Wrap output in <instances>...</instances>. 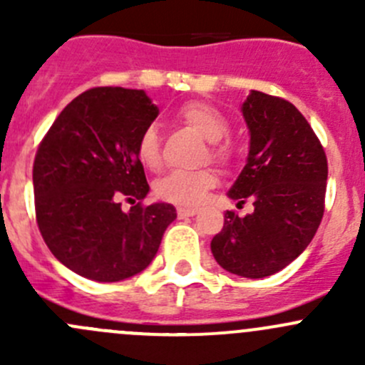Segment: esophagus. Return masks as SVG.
<instances>
[{"label":"esophagus","instance_id":"obj_1","mask_svg":"<svg viewBox=\"0 0 365 365\" xmlns=\"http://www.w3.org/2000/svg\"><path fill=\"white\" fill-rule=\"evenodd\" d=\"M176 213H178V219H187V217H194L197 213L196 208H183V206H180V208H176Z\"/></svg>","mask_w":365,"mask_h":365}]
</instances>
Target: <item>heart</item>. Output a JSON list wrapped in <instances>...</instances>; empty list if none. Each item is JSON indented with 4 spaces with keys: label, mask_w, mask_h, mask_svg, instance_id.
<instances>
[{
    "label": "heart",
    "mask_w": 365,
    "mask_h": 365,
    "mask_svg": "<svg viewBox=\"0 0 365 365\" xmlns=\"http://www.w3.org/2000/svg\"><path fill=\"white\" fill-rule=\"evenodd\" d=\"M178 120L183 125L192 128L194 132L205 138L212 145V157L215 160L224 162L230 157V148L220 145V139L227 132V120L224 114L212 104L192 101L183 104L176 113ZM135 155L139 162L148 169H159L162 164L160 139L153 127L145 128L141 132L135 145ZM217 183V176L212 169H201V171H173L169 175L157 180L155 196L165 203L178 206H197L203 203L206 192L213 189Z\"/></svg>",
    "instance_id": "obj_1"
}]
</instances>
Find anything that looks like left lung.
I'll list each match as a JSON object with an SVG mask.
<instances>
[{"label":"left lung","mask_w":365,"mask_h":365,"mask_svg":"<svg viewBox=\"0 0 365 365\" xmlns=\"http://www.w3.org/2000/svg\"><path fill=\"white\" fill-rule=\"evenodd\" d=\"M249 155L227 196L251 200L254 212L224 213L212 254L224 270L261 279L288 267L305 251L322 222L329 165L302 113L292 102L251 91L242 104Z\"/></svg>","instance_id":"1"}]
</instances>
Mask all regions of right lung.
Returning a JSON list of instances; mask_svg holds the SVG:
<instances>
[{
  "label": "right lung",
  "instance_id": "1",
  "mask_svg": "<svg viewBox=\"0 0 365 365\" xmlns=\"http://www.w3.org/2000/svg\"><path fill=\"white\" fill-rule=\"evenodd\" d=\"M159 116L143 90L93 88L60 113L33 164L36 222L61 264L81 277L118 282L145 270L165 227L169 203L121 210L150 192L135 145Z\"/></svg>",
  "mask_w": 365,
  "mask_h": 365
}]
</instances>
